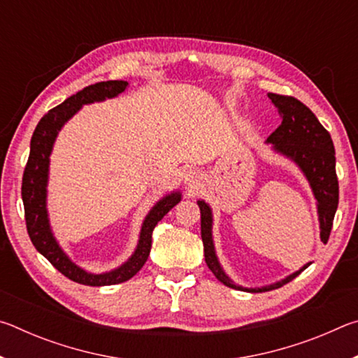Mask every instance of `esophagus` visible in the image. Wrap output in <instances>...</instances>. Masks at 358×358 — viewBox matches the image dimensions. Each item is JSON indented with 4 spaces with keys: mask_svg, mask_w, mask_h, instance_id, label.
Returning <instances> with one entry per match:
<instances>
[{
    "mask_svg": "<svg viewBox=\"0 0 358 358\" xmlns=\"http://www.w3.org/2000/svg\"><path fill=\"white\" fill-rule=\"evenodd\" d=\"M186 181H187V183H189V185H192V183H196V177H194V175H191V172L189 173H186Z\"/></svg>",
    "mask_w": 358,
    "mask_h": 358,
    "instance_id": "esophagus-1",
    "label": "esophagus"
}]
</instances>
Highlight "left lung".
<instances>
[{
    "mask_svg": "<svg viewBox=\"0 0 358 358\" xmlns=\"http://www.w3.org/2000/svg\"><path fill=\"white\" fill-rule=\"evenodd\" d=\"M268 98L278 108L282 121L278 126V129L271 132L270 137L266 138V143H270L276 153L286 156L287 159L295 162L296 167L306 177L314 197L317 201L320 241L327 243L333 226V217H335L338 208L339 196L333 141L329 131L319 123L316 115L299 99L292 98V96H281L275 93H268ZM197 205L201 208V235L203 241L205 262L224 286L251 294L268 292V290H275L292 281L294 278L299 276L303 270L311 265V262H308L300 270L294 271L292 275L286 276L281 281L268 284V286L243 287L240 284H235L226 271L222 270L216 256L213 243V213H211L210 205L202 199H199Z\"/></svg>",
    "mask_w": 358,
    "mask_h": 358,
    "instance_id": "obj_1",
    "label": "left lung"
}]
</instances>
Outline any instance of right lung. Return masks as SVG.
<instances>
[{"label": "right lung", "mask_w": 358, "mask_h": 358, "mask_svg": "<svg viewBox=\"0 0 358 358\" xmlns=\"http://www.w3.org/2000/svg\"><path fill=\"white\" fill-rule=\"evenodd\" d=\"M128 85L129 83L124 80H107L90 85L78 93L72 94L71 98L55 108L48 110V113L41 118L33 132L29 157L25 172H23L22 199L23 207H25L27 230L34 248L55 266L59 273L78 284H85V286H112V284L131 280L147 262L151 250V235H153L156 224L181 201L180 191L166 194L164 197L159 199L153 205V208L148 211V215L145 216L141 235H138V243L132 256L124 264H121L118 268L106 271V273H92V271H87L76 262H72L68 254L63 251V248L58 245L55 235L52 232L47 211V185L50 155L58 132L83 106L117 98L120 93H123L128 88Z\"/></svg>", "instance_id": "obj_1"}]
</instances>
